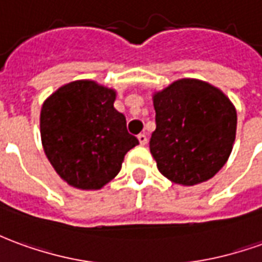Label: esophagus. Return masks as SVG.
Returning a JSON list of instances; mask_svg holds the SVG:
<instances>
[{
  "mask_svg": "<svg viewBox=\"0 0 262 262\" xmlns=\"http://www.w3.org/2000/svg\"><path fill=\"white\" fill-rule=\"evenodd\" d=\"M137 139H139V142H140V144H146L147 143V136L144 135V133H140L139 136H137Z\"/></svg>",
  "mask_w": 262,
  "mask_h": 262,
  "instance_id": "34e87169",
  "label": "esophagus"
}]
</instances>
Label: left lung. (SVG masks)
I'll return each instance as SVG.
<instances>
[{"mask_svg":"<svg viewBox=\"0 0 262 262\" xmlns=\"http://www.w3.org/2000/svg\"><path fill=\"white\" fill-rule=\"evenodd\" d=\"M156 130L150 153L157 169L177 184L211 179L233 150L237 112L220 89L197 79H180L155 95Z\"/></svg>","mask_w":262,"mask_h":262,"instance_id":"1","label":"left lung"}]
</instances>
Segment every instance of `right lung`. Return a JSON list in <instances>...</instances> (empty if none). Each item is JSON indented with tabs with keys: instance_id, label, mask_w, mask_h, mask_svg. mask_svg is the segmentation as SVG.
<instances>
[{
	"instance_id": "add662e5",
	"label": "right lung",
	"mask_w": 262,
	"mask_h": 262,
	"mask_svg": "<svg viewBox=\"0 0 262 262\" xmlns=\"http://www.w3.org/2000/svg\"><path fill=\"white\" fill-rule=\"evenodd\" d=\"M116 93L92 80H75L52 93L41 111L45 155L62 179L82 190L109 183L139 140L113 107Z\"/></svg>"
}]
</instances>
